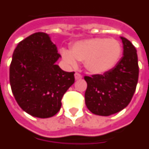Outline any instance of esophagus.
<instances>
[{
    "label": "esophagus",
    "mask_w": 149,
    "mask_h": 149,
    "mask_svg": "<svg viewBox=\"0 0 149 149\" xmlns=\"http://www.w3.org/2000/svg\"><path fill=\"white\" fill-rule=\"evenodd\" d=\"M74 78H75L76 80H79V79H82V75L81 74L78 73V72H76L74 74Z\"/></svg>",
    "instance_id": "esophagus-1"
}]
</instances>
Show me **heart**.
I'll return each instance as SVG.
<instances>
[{
    "label": "heart",
    "instance_id": "obj_1",
    "mask_svg": "<svg viewBox=\"0 0 149 149\" xmlns=\"http://www.w3.org/2000/svg\"><path fill=\"white\" fill-rule=\"evenodd\" d=\"M63 57L70 65L84 61L85 67L95 74L106 73L118 64L122 46L115 39L96 37L79 40L73 43L70 51L62 50Z\"/></svg>",
    "mask_w": 149,
    "mask_h": 149
}]
</instances>
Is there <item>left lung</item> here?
<instances>
[{
    "mask_svg": "<svg viewBox=\"0 0 149 149\" xmlns=\"http://www.w3.org/2000/svg\"><path fill=\"white\" fill-rule=\"evenodd\" d=\"M124 55L112 70L103 74L85 76L87 83L85 102L94 114L109 116L126 107L135 93L139 77L136 47L126 38L120 37Z\"/></svg>",
    "mask_w": 149,
    "mask_h": 149,
    "instance_id": "1",
    "label": "left lung"
}]
</instances>
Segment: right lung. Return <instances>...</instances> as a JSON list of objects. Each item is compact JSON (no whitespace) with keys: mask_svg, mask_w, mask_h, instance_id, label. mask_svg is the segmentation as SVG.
<instances>
[{"mask_svg":"<svg viewBox=\"0 0 149 149\" xmlns=\"http://www.w3.org/2000/svg\"><path fill=\"white\" fill-rule=\"evenodd\" d=\"M59 57L44 32L29 36L14 50L9 68L12 92L19 107L33 117L56 114L63 96L74 82V72H66L55 64Z\"/></svg>","mask_w":149,"mask_h":149,"instance_id":"1","label":"right lung"}]
</instances>
